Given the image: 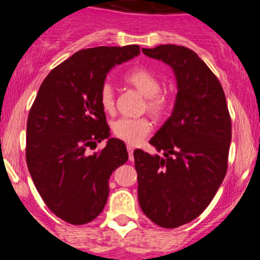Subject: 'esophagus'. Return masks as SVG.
Wrapping results in <instances>:
<instances>
[{"label":"esophagus","mask_w":260,"mask_h":260,"mask_svg":"<svg viewBox=\"0 0 260 260\" xmlns=\"http://www.w3.org/2000/svg\"><path fill=\"white\" fill-rule=\"evenodd\" d=\"M127 150H128V153H129V160L132 161V160H133V151H134V147H132V145H127Z\"/></svg>","instance_id":"obj_1"}]
</instances>
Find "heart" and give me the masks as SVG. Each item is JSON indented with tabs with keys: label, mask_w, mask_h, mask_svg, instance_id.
Wrapping results in <instances>:
<instances>
[{
	"label": "heart",
	"mask_w": 260,
	"mask_h": 260,
	"mask_svg": "<svg viewBox=\"0 0 260 260\" xmlns=\"http://www.w3.org/2000/svg\"><path fill=\"white\" fill-rule=\"evenodd\" d=\"M127 83L147 98V109L154 115L160 116L168 110V98L160 94L161 82L153 72L145 68H136L124 76ZM100 105L106 112L115 109V96L110 84L103 85L100 90ZM113 133L117 138L131 145L139 144L151 131V123L148 118H120L113 123Z\"/></svg>",
	"instance_id": "1"
}]
</instances>
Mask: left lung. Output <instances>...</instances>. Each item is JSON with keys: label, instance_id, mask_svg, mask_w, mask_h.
Listing matches in <instances>:
<instances>
[{"label": "left lung", "instance_id": "8db88e82", "mask_svg": "<svg viewBox=\"0 0 260 260\" xmlns=\"http://www.w3.org/2000/svg\"><path fill=\"white\" fill-rule=\"evenodd\" d=\"M174 71L177 95L171 116L150 139L157 154L134 150L143 213L165 229L198 217L228 171L231 118L219 79L194 51L177 45L142 49Z\"/></svg>", "mask_w": 260, "mask_h": 260}]
</instances>
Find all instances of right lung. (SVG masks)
I'll return each mask as SVG.
<instances>
[{
  "mask_svg": "<svg viewBox=\"0 0 260 260\" xmlns=\"http://www.w3.org/2000/svg\"><path fill=\"white\" fill-rule=\"evenodd\" d=\"M138 45L76 52L47 74L26 123V165L45 204L72 225L90 222L109 197L110 176L128 160L126 144L110 137L100 90L115 66L140 53ZM107 139L94 154L87 148Z\"/></svg>",
  "mask_w": 260,
  "mask_h": 260,
  "instance_id": "1",
  "label": "right lung"
}]
</instances>
